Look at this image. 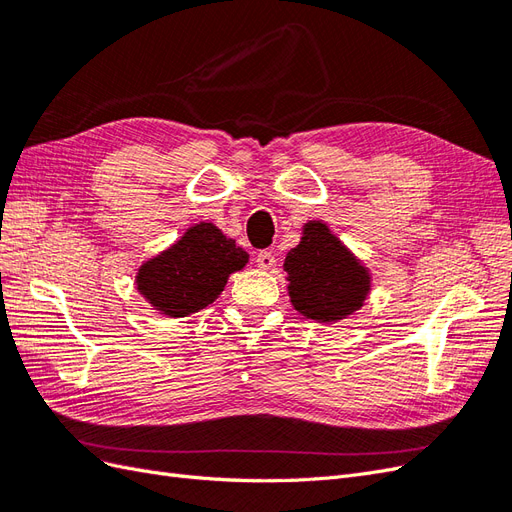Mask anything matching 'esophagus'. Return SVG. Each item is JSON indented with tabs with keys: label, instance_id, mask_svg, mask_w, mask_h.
<instances>
[{
	"label": "esophagus",
	"instance_id": "34e87169",
	"mask_svg": "<svg viewBox=\"0 0 512 512\" xmlns=\"http://www.w3.org/2000/svg\"><path fill=\"white\" fill-rule=\"evenodd\" d=\"M256 262H258V267H260V269L269 271V269H273V267H275V256H273L271 252H267V250H262V252H258Z\"/></svg>",
	"mask_w": 512,
	"mask_h": 512
}]
</instances>
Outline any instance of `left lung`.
<instances>
[{
	"mask_svg": "<svg viewBox=\"0 0 512 512\" xmlns=\"http://www.w3.org/2000/svg\"><path fill=\"white\" fill-rule=\"evenodd\" d=\"M292 307L316 322H339L361 309L371 290L363 262L322 220H309L284 260Z\"/></svg>",
	"mask_w": 512,
	"mask_h": 512,
	"instance_id": "left-lung-1",
	"label": "left lung"
}]
</instances>
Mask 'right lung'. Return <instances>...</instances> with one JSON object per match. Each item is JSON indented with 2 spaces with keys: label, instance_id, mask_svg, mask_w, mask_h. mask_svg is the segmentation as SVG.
<instances>
[{
  "label": "right lung",
  "instance_id": "add662e5",
  "mask_svg": "<svg viewBox=\"0 0 512 512\" xmlns=\"http://www.w3.org/2000/svg\"><path fill=\"white\" fill-rule=\"evenodd\" d=\"M247 260L250 254L222 235L218 226L200 222L168 250L143 262L136 288L158 314L185 318L218 299L228 275L241 271Z\"/></svg>",
  "mask_w": 512,
  "mask_h": 512
}]
</instances>
